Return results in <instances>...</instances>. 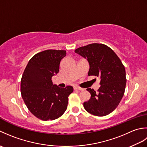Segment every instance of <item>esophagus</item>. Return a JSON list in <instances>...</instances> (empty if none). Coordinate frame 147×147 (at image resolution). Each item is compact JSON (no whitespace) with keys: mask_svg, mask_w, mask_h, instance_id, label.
<instances>
[{"mask_svg":"<svg viewBox=\"0 0 147 147\" xmlns=\"http://www.w3.org/2000/svg\"><path fill=\"white\" fill-rule=\"evenodd\" d=\"M74 90H83V88H80V87H78V86H74Z\"/></svg>","mask_w":147,"mask_h":147,"instance_id":"1","label":"esophagus"}]
</instances>
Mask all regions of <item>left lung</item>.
Instances as JSON below:
<instances>
[{
	"mask_svg": "<svg viewBox=\"0 0 147 147\" xmlns=\"http://www.w3.org/2000/svg\"><path fill=\"white\" fill-rule=\"evenodd\" d=\"M74 52L88 61V76L100 78L97 92L86 89L91 97L83 103L84 108L96 116L111 113L120 103L126 88V71L120 59L110 47L102 43L81 47Z\"/></svg>",
	"mask_w": 147,
	"mask_h": 147,
	"instance_id": "obj_1",
	"label": "left lung"
}]
</instances>
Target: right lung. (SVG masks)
I'll use <instances>...</instances> for the list:
<instances>
[{
    "mask_svg": "<svg viewBox=\"0 0 147 147\" xmlns=\"http://www.w3.org/2000/svg\"><path fill=\"white\" fill-rule=\"evenodd\" d=\"M65 55V51L52 49L37 53L29 61L22 76V98L28 110L41 120H54L67 109L73 86L60 88L52 81Z\"/></svg>",
    "mask_w": 147,
    "mask_h": 147,
    "instance_id": "obj_1",
    "label": "right lung"
}]
</instances>
